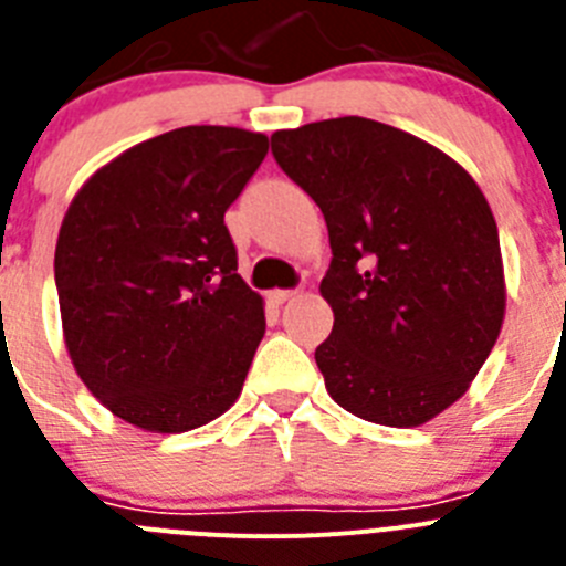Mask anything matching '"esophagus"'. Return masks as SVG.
Listing matches in <instances>:
<instances>
[{"mask_svg":"<svg viewBox=\"0 0 566 566\" xmlns=\"http://www.w3.org/2000/svg\"><path fill=\"white\" fill-rule=\"evenodd\" d=\"M269 297H272V303L283 306V303H289V300L297 297V292H294V289H274V292L269 294Z\"/></svg>","mask_w":566,"mask_h":566,"instance_id":"34e87169","label":"esophagus"}]
</instances>
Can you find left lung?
<instances>
[{"label": "left lung", "instance_id": "obj_1", "mask_svg": "<svg viewBox=\"0 0 566 566\" xmlns=\"http://www.w3.org/2000/svg\"><path fill=\"white\" fill-rule=\"evenodd\" d=\"M272 153L328 227L319 294L334 328L314 352L328 394L368 422H431L502 332L507 289L488 198L451 155L359 115L277 129Z\"/></svg>", "mask_w": 566, "mask_h": 566}]
</instances>
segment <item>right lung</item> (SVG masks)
<instances>
[{
    "label": "right lung",
    "instance_id": "obj_1",
    "mask_svg": "<svg viewBox=\"0 0 566 566\" xmlns=\"http://www.w3.org/2000/svg\"><path fill=\"white\" fill-rule=\"evenodd\" d=\"M269 153L263 133L181 127L90 175L56 240L62 332L90 394L149 433L227 413L266 334L223 214Z\"/></svg>",
    "mask_w": 566,
    "mask_h": 566
}]
</instances>
